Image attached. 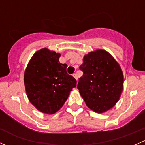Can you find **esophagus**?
I'll use <instances>...</instances> for the list:
<instances>
[{"label":"esophagus","instance_id":"esophagus-1","mask_svg":"<svg viewBox=\"0 0 145 145\" xmlns=\"http://www.w3.org/2000/svg\"><path fill=\"white\" fill-rule=\"evenodd\" d=\"M73 76H74V78H75L76 79V81H78V75H77L76 74H73Z\"/></svg>","mask_w":145,"mask_h":145}]
</instances>
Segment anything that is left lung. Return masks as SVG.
<instances>
[{
  "mask_svg": "<svg viewBox=\"0 0 145 145\" xmlns=\"http://www.w3.org/2000/svg\"><path fill=\"white\" fill-rule=\"evenodd\" d=\"M83 75L77 88L86 105L97 113L113 107L123 88V75L119 64L103 50L89 52L79 67Z\"/></svg>",
  "mask_w": 145,
  "mask_h": 145,
  "instance_id": "left-lung-1",
  "label": "left lung"
}]
</instances>
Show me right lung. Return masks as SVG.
<instances>
[{
	"label": "right lung",
	"instance_id": "add662e5",
	"mask_svg": "<svg viewBox=\"0 0 145 145\" xmlns=\"http://www.w3.org/2000/svg\"><path fill=\"white\" fill-rule=\"evenodd\" d=\"M60 54L43 48L31 59L24 81L29 101L40 112L52 114L67 100L76 80L67 72V65L59 62Z\"/></svg>",
	"mask_w": 145,
	"mask_h": 145
}]
</instances>
